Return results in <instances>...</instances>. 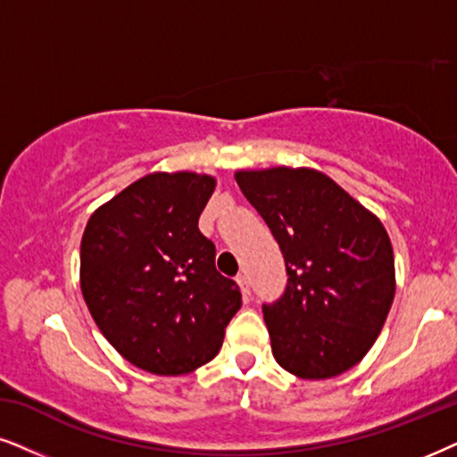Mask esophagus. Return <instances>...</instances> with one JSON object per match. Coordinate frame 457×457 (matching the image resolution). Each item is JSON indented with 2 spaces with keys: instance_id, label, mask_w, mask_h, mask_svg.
I'll use <instances>...</instances> for the list:
<instances>
[{
  "instance_id": "34e87169",
  "label": "esophagus",
  "mask_w": 457,
  "mask_h": 457,
  "mask_svg": "<svg viewBox=\"0 0 457 457\" xmlns=\"http://www.w3.org/2000/svg\"><path fill=\"white\" fill-rule=\"evenodd\" d=\"M236 282H238V285H240L242 295H245V297L251 295V282H248V276H246V274H238V276H236Z\"/></svg>"
}]
</instances>
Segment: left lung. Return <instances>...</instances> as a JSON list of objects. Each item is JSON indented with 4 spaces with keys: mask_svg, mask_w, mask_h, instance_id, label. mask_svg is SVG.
<instances>
[{
    "mask_svg": "<svg viewBox=\"0 0 457 457\" xmlns=\"http://www.w3.org/2000/svg\"><path fill=\"white\" fill-rule=\"evenodd\" d=\"M236 181L287 265L285 293L263 303L271 354L303 379L348 371L371 350L395 299L384 225L319 170H240Z\"/></svg>",
    "mask_w": 457,
    "mask_h": 457,
    "instance_id": "obj_1",
    "label": "left lung"
}]
</instances>
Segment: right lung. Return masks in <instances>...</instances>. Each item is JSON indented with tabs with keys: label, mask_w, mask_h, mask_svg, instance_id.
I'll return each mask as SVG.
<instances>
[{
	"label": "right lung",
	"mask_w": 457,
	"mask_h": 457,
	"mask_svg": "<svg viewBox=\"0 0 457 457\" xmlns=\"http://www.w3.org/2000/svg\"><path fill=\"white\" fill-rule=\"evenodd\" d=\"M215 179L154 172L90 217L79 248L82 295L107 342L155 375H186L217 356L240 288L215 268L198 229Z\"/></svg>",
	"instance_id": "right-lung-1"
}]
</instances>
